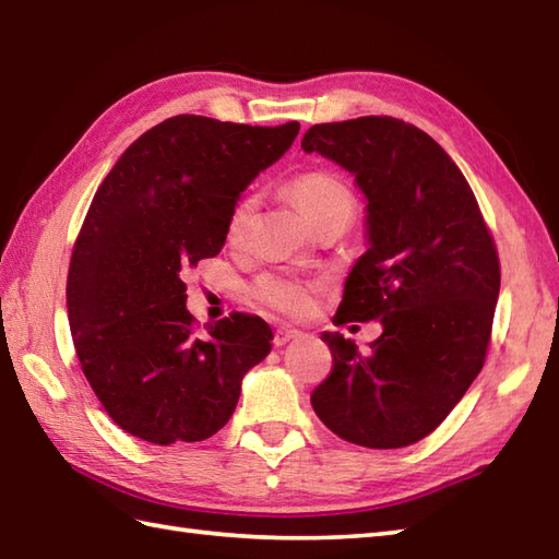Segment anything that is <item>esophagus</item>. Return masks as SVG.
I'll list each match as a JSON object with an SVG mask.
<instances>
[{
	"label": "esophagus",
	"mask_w": 559,
	"mask_h": 559,
	"mask_svg": "<svg viewBox=\"0 0 559 559\" xmlns=\"http://www.w3.org/2000/svg\"><path fill=\"white\" fill-rule=\"evenodd\" d=\"M297 335H300V331H297V329H290V326H278V329H276V333H274V345H276V347H281V345H285V343L295 341Z\"/></svg>",
	"instance_id": "1"
}]
</instances>
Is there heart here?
Returning a JSON list of instances; mask_svg holds the SVG:
<instances>
[{
	"instance_id": "1",
	"label": "heart",
	"mask_w": 559,
	"mask_h": 559,
	"mask_svg": "<svg viewBox=\"0 0 559 559\" xmlns=\"http://www.w3.org/2000/svg\"><path fill=\"white\" fill-rule=\"evenodd\" d=\"M290 194L295 204L300 206V212L311 221V224H314L321 214L335 210V206L355 204L353 192L345 188L343 180L326 171H309V174L297 176L290 183ZM254 206H257V198H252V194H245V198L238 200L236 206H233L226 224L228 242L238 245L245 238V233H248V226L254 214ZM252 293L259 302L274 307L283 311V314L300 317L311 307V285L293 276H278V274L259 276L252 285Z\"/></svg>"
}]
</instances>
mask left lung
<instances>
[{"instance_id":"8db88e82","label":"left lung","mask_w":559,"mask_h":559,"mask_svg":"<svg viewBox=\"0 0 559 559\" xmlns=\"http://www.w3.org/2000/svg\"><path fill=\"white\" fill-rule=\"evenodd\" d=\"M302 150L353 174L367 200V252L349 271L335 321L383 326L369 353L323 331L333 371L311 407L355 445H412L484 367L500 293L496 242L457 164L417 126L393 116L319 123Z\"/></svg>"}]
</instances>
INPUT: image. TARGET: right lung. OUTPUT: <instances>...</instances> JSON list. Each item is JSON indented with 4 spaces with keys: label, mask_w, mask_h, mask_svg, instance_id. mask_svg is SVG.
Instances as JSON below:
<instances>
[{
    "label": "right lung",
    "mask_w": 559,
    "mask_h": 559,
    "mask_svg": "<svg viewBox=\"0 0 559 559\" xmlns=\"http://www.w3.org/2000/svg\"><path fill=\"white\" fill-rule=\"evenodd\" d=\"M276 128L180 114L142 133L102 180L75 240L67 307L102 407L154 445L214 436L245 373L271 353L269 323L230 314L192 329L186 269L216 257L240 192L290 150Z\"/></svg>",
    "instance_id": "1"
}]
</instances>
